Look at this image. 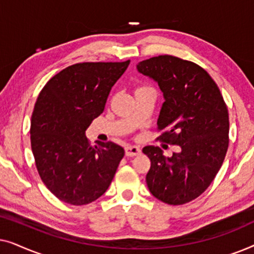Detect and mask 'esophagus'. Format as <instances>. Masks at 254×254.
Returning <instances> with one entry per match:
<instances>
[{"mask_svg":"<svg viewBox=\"0 0 254 254\" xmlns=\"http://www.w3.org/2000/svg\"><path fill=\"white\" fill-rule=\"evenodd\" d=\"M125 154L128 157H133V156H137L141 154V149L136 147V145H127L126 148H125Z\"/></svg>","mask_w":254,"mask_h":254,"instance_id":"34e87169","label":"esophagus"}]
</instances>
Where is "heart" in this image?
<instances>
[{
    "mask_svg": "<svg viewBox=\"0 0 254 254\" xmlns=\"http://www.w3.org/2000/svg\"><path fill=\"white\" fill-rule=\"evenodd\" d=\"M141 89H145V86H140V88L136 89V91H137V90H141Z\"/></svg>",
    "mask_w": 254,
    "mask_h": 254,
    "instance_id": "obj_1",
    "label": "heart"
}]
</instances>
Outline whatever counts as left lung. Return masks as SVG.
Segmentation results:
<instances>
[{"label":"left lung","mask_w":254,"mask_h":254,"mask_svg":"<svg viewBox=\"0 0 254 254\" xmlns=\"http://www.w3.org/2000/svg\"><path fill=\"white\" fill-rule=\"evenodd\" d=\"M137 71L154 79L164 103L157 120L159 140L179 145L165 157L161 148L142 149L150 159L148 189L168 204H184L201 195L213 182L229 145V113L209 74L190 61L159 55L138 62Z\"/></svg>","instance_id":"left-lung-1"}]
</instances>
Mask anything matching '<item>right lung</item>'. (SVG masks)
Masks as SVG:
<instances>
[{"instance_id": "obj_1", "label": "right lung", "mask_w": 254, "mask_h": 254, "mask_svg": "<svg viewBox=\"0 0 254 254\" xmlns=\"http://www.w3.org/2000/svg\"><path fill=\"white\" fill-rule=\"evenodd\" d=\"M129 62L69 65L38 96L30 130L34 161L47 189L65 203L83 206L102 196L124 157L113 142L90 145L85 131Z\"/></svg>"}]
</instances>
